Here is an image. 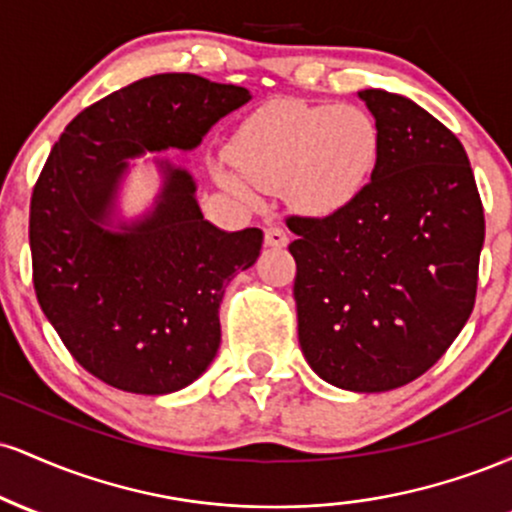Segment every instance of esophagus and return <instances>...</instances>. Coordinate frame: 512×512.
Instances as JSON below:
<instances>
[{
	"label": "esophagus",
	"mask_w": 512,
	"mask_h": 512,
	"mask_svg": "<svg viewBox=\"0 0 512 512\" xmlns=\"http://www.w3.org/2000/svg\"><path fill=\"white\" fill-rule=\"evenodd\" d=\"M264 243L269 248H284L289 243V236H286V231L281 226H267L264 228Z\"/></svg>",
	"instance_id": "obj_1"
}]
</instances>
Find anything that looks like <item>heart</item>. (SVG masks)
<instances>
[{
  "label": "heart",
  "instance_id": "heart-1",
  "mask_svg": "<svg viewBox=\"0 0 512 512\" xmlns=\"http://www.w3.org/2000/svg\"><path fill=\"white\" fill-rule=\"evenodd\" d=\"M378 151V129L354 105H274L255 115L233 144L238 170L216 163L214 178L240 199L252 185H286L298 207L330 211L366 185Z\"/></svg>",
  "mask_w": 512,
  "mask_h": 512
}]
</instances>
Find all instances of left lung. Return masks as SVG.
Returning <instances> with one entry per match:
<instances>
[{
  "mask_svg": "<svg viewBox=\"0 0 512 512\" xmlns=\"http://www.w3.org/2000/svg\"><path fill=\"white\" fill-rule=\"evenodd\" d=\"M375 117L370 182L334 214L289 216L305 361L334 387L387 392L455 342L477 296L484 209L460 139L421 105L358 91Z\"/></svg>",
  "mask_w": 512,
  "mask_h": 512,
  "instance_id": "8db88e82",
  "label": "left lung"
}]
</instances>
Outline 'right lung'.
<instances>
[{
    "instance_id": "1",
    "label": "right lung",
    "mask_w": 512,
    "mask_h": 512,
    "mask_svg": "<svg viewBox=\"0 0 512 512\" xmlns=\"http://www.w3.org/2000/svg\"><path fill=\"white\" fill-rule=\"evenodd\" d=\"M250 91L197 74L139 79L79 113L33 187V286L64 346L88 373L134 395L195 383L221 344L228 281L260 257L262 231L204 219L190 170L154 158L161 192L117 219L134 158L192 151Z\"/></svg>"
}]
</instances>
